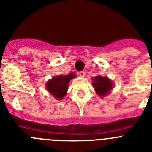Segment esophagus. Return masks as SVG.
<instances>
[{
	"label": "esophagus",
	"mask_w": 152,
	"mask_h": 152,
	"mask_svg": "<svg viewBox=\"0 0 152 152\" xmlns=\"http://www.w3.org/2000/svg\"><path fill=\"white\" fill-rule=\"evenodd\" d=\"M79 75H80L81 77H83V76H85V72L84 71H81V72H79Z\"/></svg>",
	"instance_id": "esophagus-1"
}]
</instances>
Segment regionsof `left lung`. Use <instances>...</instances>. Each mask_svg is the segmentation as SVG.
<instances>
[{
  "instance_id": "obj_1",
  "label": "left lung",
  "mask_w": 152,
  "mask_h": 152,
  "mask_svg": "<svg viewBox=\"0 0 152 152\" xmlns=\"http://www.w3.org/2000/svg\"><path fill=\"white\" fill-rule=\"evenodd\" d=\"M93 85L95 88L97 94L101 97H104L112 90V83L109 79L107 77L102 76H97L93 78Z\"/></svg>"
}]
</instances>
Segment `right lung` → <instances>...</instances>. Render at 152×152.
I'll return each mask as SVG.
<instances>
[{"label":"right lung","instance_id":"right-lung-1","mask_svg":"<svg viewBox=\"0 0 152 152\" xmlns=\"http://www.w3.org/2000/svg\"><path fill=\"white\" fill-rule=\"evenodd\" d=\"M75 74L70 73L66 76H58L53 77L47 83L46 87L48 91L55 98L58 100L62 99L67 92L68 85L70 80L75 77Z\"/></svg>","mask_w":152,"mask_h":152}]
</instances>
